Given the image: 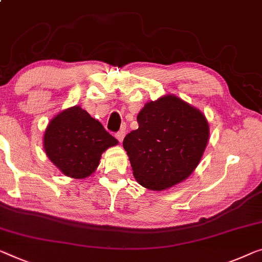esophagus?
Listing matches in <instances>:
<instances>
[{"label":"esophagus","mask_w":262,"mask_h":262,"mask_svg":"<svg viewBox=\"0 0 262 262\" xmlns=\"http://www.w3.org/2000/svg\"><path fill=\"white\" fill-rule=\"evenodd\" d=\"M124 135H126V132H124V130H120V132H118V133H116V134H115L116 139H118L120 142H122V141H123Z\"/></svg>","instance_id":"obj_1"}]
</instances>
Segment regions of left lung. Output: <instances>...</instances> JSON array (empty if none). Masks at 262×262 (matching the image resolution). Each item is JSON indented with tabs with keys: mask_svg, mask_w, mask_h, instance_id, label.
I'll list each match as a JSON object with an SVG mask.
<instances>
[{
	"mask_svg": "<svg viewBox=\"0 0 262 262\" xmlns=\"http://www.w3.org/2000/svg\"><path fill=\"white\" fill-rule=\"evenodd\" d=\"M136 119L139 128L123 140L136 181L160 192L189 178L209 139L204 113L169 94L147 102Z\"/></svg>",
	"mask_w": 262,
	"mask_h": 262,
	"instance_id": "8db88e82",
	"label": "left lung"
}]
</instances>
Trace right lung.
Instances as JSON below:
<instances>
[{"instance_id": "right-lung-1", "label": "right lung", "mask_w": 262, "mask_h": 262, "mask_svg": "<svg viewBox=\"0 0 262 262\" xmlns=\"http://www.w3.org/2000/svg\"><path fill=\"white\" fill-rule=\"evenodd\" d=\"M118 140L80 106L58 113L43 135L48 159L66 177L85 179L96 170L101 155Z\"/></svg>"}]
</instances>
